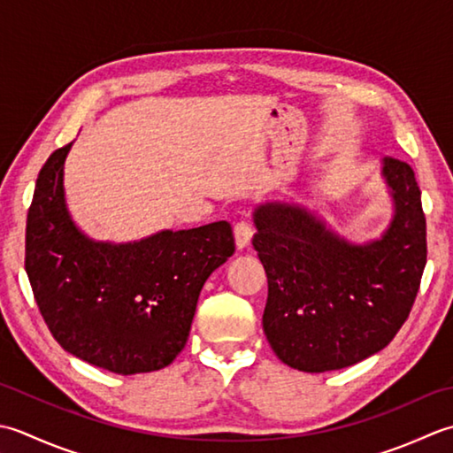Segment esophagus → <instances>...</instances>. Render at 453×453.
I'll return each mask as SVG.
<instances>
[{"mask_svg":"<svg viewBox=\"0 0 453 453\" xmlns=\"http://www.w3.org/2000/svg\"><path fill=\"white\" fill-rule=\"evenodd\" d=\"M252 234H254V228H252V225L248 223V220H238V223L234 225V240H236V248H240V250H242V248H246L248 244H250V240H252Z\"/></svg>","mask_w":453,"mask_h":453,"instance_id":"obj_1","label":"esophagus"}]
</instances>
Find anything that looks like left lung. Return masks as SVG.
<instances>
[{"instance_id": "obj_1", "label": "left lung", "mask_w": 453, "mask_h": 453, "mask_svg": "<svg viewBox=\"0 0 453 453\" xmlns=\"http://www.w3.org/2000/svg\"><path fill=\"white\" fill-rule=\"evenodd\" d=\"M395 217L381 240L352 246L304 209H256L254 250L267 275L264 332L283 364L309 373L354 365L401 330L426 265V217L407 162L385 156Z\"/></svg>"}]
</instances>
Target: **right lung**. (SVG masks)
<instances>
[{
    "mask_svg": "<svg viewBox=\"0 0 453 453\" xmlns=\"http://www.w3.org/2000/svg\"><path fill=\"white\" fill-rule=\"evenodd\" d=\"M70 144L39 172L27 213L25 270L54 340L107 372L149 373L188 342L203 283L234 254L226 220L104 244L73 226L62 172Z\"/></svg>",
    "mask_w": 453,
    "mask_h": 453,
    "instance_id": "right-lung-1",
    "label": "right lung"
}]
</instances>
